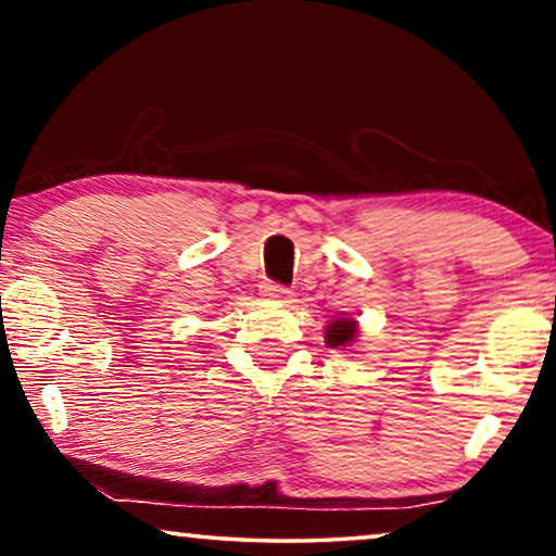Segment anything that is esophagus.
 Masks as SVG:
<instances>
[{
    "instance_id": "obj_1",
    "label": "esophagus",
    "mask_w": 556,
    "mask_h": 556,
    "mask_svg": "<svg viewBox=\"0 0 556 556\" xmlns=\"http://www.w3.org/2000/svg\"><path fill=\"white\" fill-rule=\"evenodd\" d=\"M262 292H264V296H269V300H277V302H292V292H289L287 287H281V285H271V281H267V285L262 287Z\"/></svg>"
}]
</instances>
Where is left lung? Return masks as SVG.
I'll list each match as a JSON object with an SVG mask.
<instances>
[{
	"instance_id": "left-lung-1",
	"label": "left lung",
	"mask_w": 556,
	"mask_h": 556,
	"mask_svg": "<svg viewBox=\"0 0 556 556\" xmlns=\"http://www.w3.org/2000/svg\"><path fill=\"white\" fill-rule=\"evenodd\" d=\"M357 338V323L350 317H338L332 319L330 325H327L325 330V342L327 348H334V350H342V348H350Z\"/></svg>"
}]
</instances>
